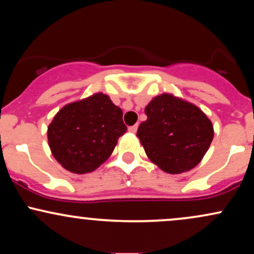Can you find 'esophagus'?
<instances>
[{"instance_id": "1", "label": "esophagus", "mask_w": 254, "mask_h": 254, "mask_svg": "<svg viewBox=\"0 0 254 254\" xmlns=\"http://www.w3.org/2000/svg\"><path fill=\"white\" fill-rule=\"evenodd\" d=\"M137 127H138V125H137V124L132 125V127H129V131H130V132H133V133H135L136 131H137Z\"/></svg>"}]
</instances>
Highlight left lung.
I'll return each instance as SVG.
<instances>
[{
    "instance_id": "left-lung-1",
    "label": "left lung",
    "mask_w": 254,
    "mask_h": 254,
    "mask_svg": "<svg viewBox=\"0 0 254 254\" xmlns=\"http://www.w3.org/2000/svg\"><path fill=\"white\" fill-rule=\"evenodd\" d=\"M137 137L150 161L162 171L179 174L197 166L210 147L214 127L198 109L171 94L154 98L144 110Z\"/></svg>"
}]
</instances>
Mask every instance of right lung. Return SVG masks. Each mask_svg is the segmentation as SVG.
I'll list each match as a JSON object with an SVG mask.
<instances>
[{"label":"right lung","instance_id":"add662e5","mask_svg":"<svg viewBox=\"0 0 254 254\" xmlns=\"http://www.w3.org/2000/svg\"><path fill=\"white\" fill-rule=\"evenodd\" d=\"M127 130L123 112L103 93L65 105L48 127L52 155L65 170L83 174L109 159Z\"/></svg>","mask_w":254,"mask_h":254}]
</instances>
